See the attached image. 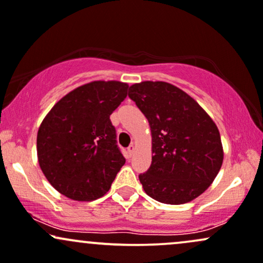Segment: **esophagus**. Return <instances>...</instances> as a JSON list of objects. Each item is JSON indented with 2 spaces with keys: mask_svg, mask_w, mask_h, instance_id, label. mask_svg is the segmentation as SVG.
Masks as SVG:
<instances>
[{
  "mask_svg": "<svg viewBox=\"0 0 263 263\" xmlns=\"http://www.w3.org/2000/svg\"><path fill=\"white\" fill-rule=\"evenodd\" d=\"M134 149H135V146L133 145V144H132V145L128 146V155H129V156L133 155V153H134Z\"/></svg>",
  "mask_w": 263,
  "mask_h": 263,
  "instance_id": "esophagus-1",
  "label": "esophagus"
}]
</instances>
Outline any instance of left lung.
<instances>
[{
  "label": "left lung",
  "instance_id": "8db88e82",
  "mask_svg": "<svg viewBox=\"0 0 263 263\" xmlns=\"http://www.w3.org/2000/svg\"><path fill=\"white\" fill-rule=\"evenodd\" d=\"M129 98L152 130V165L139 180L159 202L180 205L200 196L212 184L223 160L216 124L195 99L166 82H141Z\"/></svg>",
  "mask_w": 263,
  "mask_h": 263
}]
</instances>
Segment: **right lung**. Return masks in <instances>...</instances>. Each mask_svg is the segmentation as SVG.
I'll list each match as a JSON object with an SVG mask.
<instances>
[{"instance_id": "right-lung-1", "label": "right lung", "mask_w": 263, "mask_h": 263, "mask_svg": "<svg viewBox=\"0 0 263 263\" xmlns=\"http://www.w3.org/2000/svg\"><path fill=\"white\" fill-rule=\"evenodd\" d=\"M128 88L118 81L81 85L43 119L37 134L38 163L62 195L93 201L109 191L125 164L110 114L126 98Z\"/></svg>"}]
</instances>
